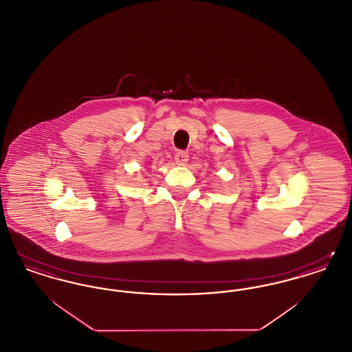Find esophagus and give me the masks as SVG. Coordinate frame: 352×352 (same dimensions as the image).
Wrapping results in <instances>:
<instances>
[{
	"label": "esophagus",
	"instance_id": "1",
	"mask_svg": "<svg viewBox=\"0 0 352 352\" xmlns=\"http://www.w3.org/2000/svg\"><path fill=\"white\" fill-rule=\"evenodd\" d=\"M174 160H175L177 165H179V166H184V165L187 164V161H188V154H187L186 151H178V153L175 154Z\"/></svg>",
	"mask_w": 352,
	"mask_h": 352
}]
</instances>
